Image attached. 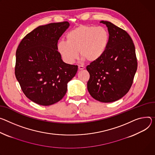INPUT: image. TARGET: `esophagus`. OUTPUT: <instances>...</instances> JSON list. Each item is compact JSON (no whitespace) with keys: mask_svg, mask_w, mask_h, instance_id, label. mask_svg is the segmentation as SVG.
I'll return each instance as SVG.
<instances>
[{"mask_svg":"<svg viewBox=\"0 0 155 155\" xmlns=\"http://www.w3.org/2000/svg\"><path fill=\"white\" fill-rule=\"evenodd\" d=\"M84 68H85V67L81 65H78V69L79 70H83Z\"/></svg>","mask_w":155,"mask_h":155,"instance_id":"1","label":"esophagus"}]
</instances>
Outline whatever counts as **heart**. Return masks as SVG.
<instances>
[{
  "mask_svg": "<svg viewBox=\"0 0 155 155\" xmlns=\"http://www.w3.org/2000/svg\"><path fill=\"white\" fill-rule=\"evenodd\" d=\"M67 41L58 42V49L64 61L73 64L78 57L89 62L99 59L108 45L109 35L103 26L81 25L70 30L66 35Z\"/></svg>",
  "mask_w": 155,
  "mask_h": 155,
  "instance_id": "1",
  "label": "heart"
}]
</instances>
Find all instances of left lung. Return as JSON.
I'll return each instance as SVG.
<instances>
[{"label": "left lung", "instance_id": "1", "mask_svg": "<svg viewBox=\"0 0 155 155\" xmlns=\"http://www.w3.org/2000/svg\"><path fill=\"white\" fill-rule=\"evenodd\" d=\"M109 34L105 52L87 66L90 74L87 88L96 100L116 101L128 93L137 69L135 46L130 35L120 28L101 21Z\"/></svg>", "mask_w": 155, "mask_h": 155}]
</instances>
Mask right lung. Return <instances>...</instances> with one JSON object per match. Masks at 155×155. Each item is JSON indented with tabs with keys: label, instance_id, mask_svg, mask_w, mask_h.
I'll list each match as a JSON object with an SVG mask.
<instances>
[{
	"label": "right lung",
	"instance_id": "obj_1",
	"mask_svg": "<svg viewBox=\"0 0 155 155\" xmlns=\"http://www.w3.org/2000/svg\"><path fill=\"white\" fill-rule=\"evenodd\" d=\"M68 21L39 26L21 40L16 51L15 77L25 96L34 103L49 106L59 101L78 66L64 62L58 40Z\"/></svg>",
	"mask_w": 155,
	"mask_h": 155
}]
</instances>
